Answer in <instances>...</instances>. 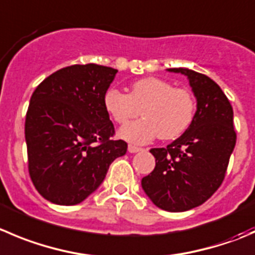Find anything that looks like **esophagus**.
<instances>
[{
    "mask_svg": "<svg viewBox=\"0 0 255 255\" xmlns=\"http://www.w3.org/2000/svg\"><path fill=\"white\" fill-rule=\"evenodd\" d=\"M140 150H142V148L137 147V145H133V144L128 145V152L129 153H137V152H140Z\"/></svg>",
    "mask_w": 255,
    "mask_h": 255,
    "instance_id": "esophagus-1",
    "label": "esophagus"
}]
</instances>
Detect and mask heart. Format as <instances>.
<instances>
[{
  "mask_svg": "<svg viewBox=\"0 0 255 255\" xmlns=\"http://www.w3.org/2000/svg\"><path fill=\"white\" fill-rule=\"evenodd\" d=\"M103 106L118 125H126L142 113V120L118 132L121 138L135 144H144L158 135L162 139L179 137L192 123L196 110L189 91L174 88L172 83L157 77L135 81L129 95L108 88L103 96Z\"/></svg>",
  "mask_w": 255,
  "mask_h": 255,
  "instance_id": "1",
  "label": "heart"
}]
</instances>
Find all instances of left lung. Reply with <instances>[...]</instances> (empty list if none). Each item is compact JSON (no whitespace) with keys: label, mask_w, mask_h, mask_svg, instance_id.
<instances>
[{"label":"left lung","mask_w":255,"mask_h":255,"mask_svg":"<svg viewBox=\"0 0 255 255\" xmlns=\"http://www.w3.org/2000/svg\"><path fill=\"white\" fill-rule=\"evenodd\" d=\"M167 71L187 76L197 111L179 138L150 149L155 167L142 178V188L158 208L185 212L203 204L222 184L237 134L233 108L213 80L188 68Z\"/></svg>","instance_id":"obj_1"}]
</instances>
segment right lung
<instances>
[{"label": "right lung", "mask_w": 255, "mask_h": 255, "mask_svg": "<svg viewBox=\"0 0 255 255\" xmlns=\"http://www.w3.org/2000/svg\"><path fill=\"white\" fill-rule=\"evenodd\" d=\"M118 71L95 65L61 68L32 95L24 123L28 170L38 193L59 206L85 201L105 180L111 163L127 152L103 96Z\"/></svg>", "instance_id": "obj_1"}]
</instances>
